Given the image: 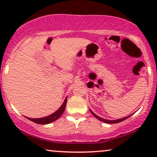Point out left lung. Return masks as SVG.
I'll use <instances>...</instances> for the list:
<instances>
[{
    "instance_id": "8db88e82",
    "label": "left lung",
    "mask_w": 157,
    "mask_h": 157,
    "mask_svg": "<svg viewBox=\"0 0 157 157\" xmlns=\"http://www.w3.org/2000/svg\"><path fill=\"white\" fill-rule=\"evenodd\" d=\"M90 111H91V113H92L94 116L97 119H98L99 120H100V121H102V122H106V123H110V124L118 123V122H120L123 121V120H126V119L128 118L129 117H131V115H132V114H131V115H130V116H128V117H124V118H122V119H119V120H105V119H102L101 117H98V116H97V115L95 114V113H94L93 111H91V110H90Z\"/></svg>"
}]
</instances>
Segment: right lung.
<instances>
[{
    "label": "right lung",
    "mask_w": 157,
    "mask_h": 157,
    "mask_svg": "<svg viewBox=\"0 0 157 157\" xmlns=\"http://www.w3.org/2000/svg\"><path fill=\"white\" fill-rule=\"evenodd\" d=\"M66 102H67V98L65 99V101L63 105L60 106V108L57 110V111H55V113H52V114L49 115V116L46 117H43V118H37V119H34V118H29V117H27V119L31 121L35 122V123L37 124H41V125H45V124H48V123H51V122L55 121L58 119L61 115L63 114V113L65 108H66Z\"/></svg>",
    "instance_id": "right-lung-1"
}]
</instances>
